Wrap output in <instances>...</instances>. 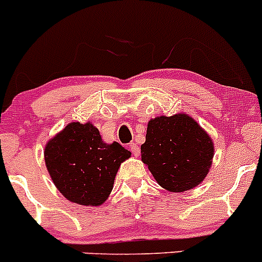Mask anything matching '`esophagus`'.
<instances>
[{
    "label": "esophagus",
    "instance_id": "esophagus-1",
    "mask_svg": "<svg viewBox=\"0 0 262 262\" xmlns=\"http://www.w3.org/2000/svg\"><path fill=\"white\" fill-rule=\"evenodd\" d=\"M129 148H130L132 154H133L134 156H138L139 152H141V150H139V146L137 145L136 142H132L130 145H129Z\"/></svg>",
    "mask_w": 262,
    "mask_h": 262
}]
</instances>
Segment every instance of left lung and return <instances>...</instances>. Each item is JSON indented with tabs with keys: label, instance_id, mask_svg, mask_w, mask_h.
Here are the masks:
<instances>
[{
	"label": "left lung",
	"instance_id": "left-lung-1",
	"mask_svg": "<svg viewBox=\"0 0 262 262\" xmlns=\"http://www.w3.org/2000/svg\"><path fill=\"white\" fill-rule=\"evenodd\" d=\"M141 155L160 186L182 192L198 186L208 174L213 142L187 115L160 116L148 123Z\"/></svg>",
	"mask_w": 262,
	"mask_h": 262
}]
</instances>
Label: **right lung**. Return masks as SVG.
I'll list each match as a JSON object with an SVG mask.
<instances>
[{"instance_id":"1","label":"right lung","mask_w":262,"mask_h":262,"mask_svg":"<svg viewBox=\"0 0 262 262\" xmlns=\"http://www.w3.org/2000/svg\"><path fill=\"white\" fill-rule=\"evenodd\" d=\"M43 154L54 185L63 196L81 205H101L120 164L130 158V151L120 143H104L90 123H71L49 141Z\"/></svg>"}]
</instances>
